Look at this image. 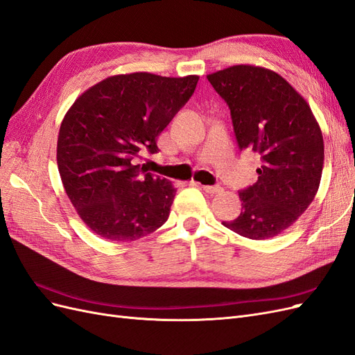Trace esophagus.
Segmentation results:
<instances>
[{
    "mask_svg": "<svg viewBox=\"0 0 355 355\" xmlns=\"http://www.w3.org/2000/svg\"><path fill=\"white\" fill-rule=\"evenodd\" d=\"M201 188H202V191H206L207 194H219V192H222V191H223V189H222V187H219V185H216V187L202 185Z\"/></svg>",
    "mask_w": 355,
    "mask_h": 355,
    "instance_id": "obj_1",
    "label": "esophagus"
}]
</instances>
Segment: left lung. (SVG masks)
I'll return each instance as SVG.
<instances>
[{
  "label": "left lung",
  "mask_w": 355,
  "mask_h": 355,
  "mask_svg": "<svg viewBox=\"0 0 355 355\" xmlns=\"http://www.w3.org/2000/svg\"><path fill=\"white\" fill-rule=\"evenodd\" d=\"M207 80L230 106L240 149L262 161L256 184L239 192L240 216L223 227L250 240L277 237L318 191L324 163L320 125L302 96L271 69L234 65Z\"/></svg>",
  "instance_id": "1"
}]
</instances>
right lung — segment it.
<instances>
[{
  "label": "right lung",
  "instance_id": "1",
  "mask_svg": "<svg viewBox=\"0 0 355 355\" xmlns=\"http://www.w3.org/2000/svg\"><path fill=\"white\" fill-rule=\"evenodd\" d=\"M198 78L114 75L85 90L67 112L58 137L59 173L96 235L135 241L167 220L176 188L137 158L158 153L159 133L189 101Z\"/></svg>",
  "mask_w": 355,
  "mask_h": 355
}]
</instances>
